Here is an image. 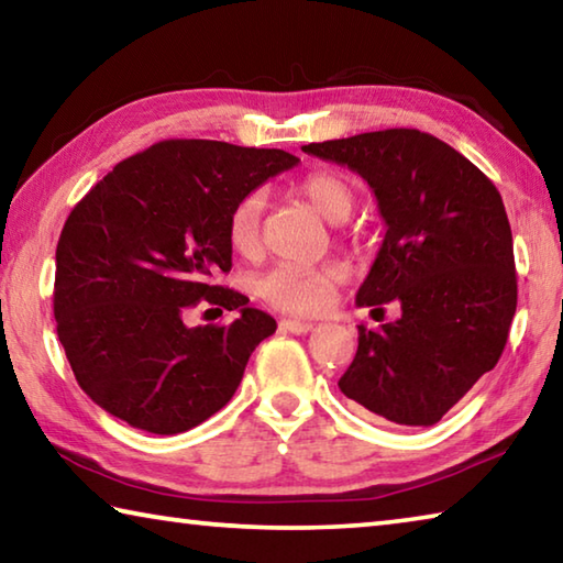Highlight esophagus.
I'll list each match as a JSON object with an SVG mask.
<instances>
[{"instance_id":"1","label":"esophagus","mask_w":563,"mask_h":563,"mask_svg":"<svg viewBox=\"0 0 563 563\" xmlns=\"http://www.w3.org/2000/svg\"><path fill=\"white\" fill-rule=\"evenodd\" d=\"M280 328L283 330H288V332H295V335H308V332L316 328L312 325V322H308V320H295V318H285L283 322H280Z\"/></svg>"}]
</instances>
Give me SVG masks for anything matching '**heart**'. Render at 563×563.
<instances>
[{
    "instance_id": "obj_1",
    "label": "heart",
    "mask_w": 563,
    "mask_h": 563,
    "mask_svg": "<svg viewBox=\"0 0 563 563\" xmlns=\"http://www.w3.org/2000/svg\"><path fill=\"white\" fill-rule=\"evenodd\" d=\"M298 196L312 211L330 223H345L355 208V186L338 170H312L298 184ZM265 194L251 190L233 206L228 218V238L241 255H253L261 247ZM345 268L338 263L295 265L280 263L258 278L261 298L283 312L312 316L332 302L338 285L345 280Z\"/></svg>"
}]
</instances>
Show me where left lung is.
<instances>
[{"label":"left lung","mask_w":563,"mask_h":563,"mask_svg":"<svg viewBox=\"0 0 563 563\" xmlns=\"http://www.w3.org/2000/svg\"><path fill=\"white\" fill-rule=\"evenodd\" d=\"M302 151L347 166L373 188L387 233L357 305L402 308L379 330L357 328L355 360L338 383L342 395L395 424L440 422L497 365L517 312L511 228L497 186L460 151L417 129L357 133Z\"/></svg>","instance_id":"left-lung-1"}]
</instances>
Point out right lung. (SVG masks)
Segmentation results:
<instances>
[{
    "mask_svg": "<svg viewBox=\"0 0 563 563\" xmlns=\"http://www.w3.org/2000/svg\"><path fill=\"white\" fill-rule=\"evenodd\" d=\"M295 164L280 148L168 139L121 161L74 206L56 245L54 318L76 383L101 409L178 434L228 405L251 352L278 328L213 283L231 271L228 218ZM198 301L239 318L188 329Z\"/></svg>",
    "mask_w": 563,
    "mask_h": 563,
    "instance_id": "obj_1",
    "label": "right lung"
}]
</instances>
